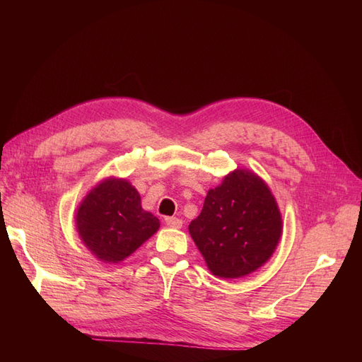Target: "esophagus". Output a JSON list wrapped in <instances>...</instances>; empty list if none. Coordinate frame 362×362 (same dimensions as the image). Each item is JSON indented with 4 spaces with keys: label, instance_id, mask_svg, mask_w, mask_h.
Listing matches in <instances>:
<instances>
[{
    "label": "esophagus",
    "instance_id": "esophagus-1",
    "mask_svg": "<svg viewBox=\"0 0 362 362\" xmlns=\"http://www.w3.org/2000/svg\"><path fill=\"white\" fill-rule=\"evenodd\" d=\"M164 222H166V225L170 228H181L182 226V221L178 217H166L164 218Z\"/></svg>",
    "mask_w": 362,
    "mask_h": 362
}]
</instances>
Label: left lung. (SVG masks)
Here are the masks:
<instances>
[{
	"instance_id": "obj_1",
	"label": "left lung",
	"mask_w": 362,
	"mask_h": 362,
	"mask_svg": "<svg viewBox=\"0 0 362 362\" xmlns=\"http://www.w3.org/2000/svg\"><path fill=\"white\" fill-rule=\"evenodd\" d=\"M189 231L213 275L234 279L255 272L270 258L282 221L264 181L237 169L208 192Z\"/></svg>"
}]
</instances>
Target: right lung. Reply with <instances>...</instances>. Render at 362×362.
<instances>
[{"instance_id": "obj_1", "label": "right lung", "mask_w": 362, "mask_h": 362, "mask_svg": "<svg viewBox=\"0 0 362 362\" xmlns=\"http://www.w3.org/2000/svg\"><path fill=\"white\" fill-rule=\"evenodd\" d=\"M160 226L140 205V194L125 180H105L86 196L76 213L84 245L104 262H119L144 245Z\"/></svg>"}]
</instances>
